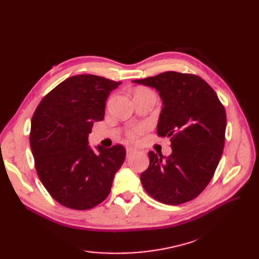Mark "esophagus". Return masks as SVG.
Instances as JSON below:
<instances>
[{
  "label": "esophagus",
  "mask_w": 259,
  "mask_h": 259,
  "mask_svg": "<svg viewBox=\"0 0 259 259\" xmlns=\"http://www.w3.org/2000/svg\"><path fill=\"white\" fill-rule=\"evenodd\" d=\"M134 152H136V149L132 148V147H127V148H126V153H127V156L132 155V154L134 153Z\"/></svg>",
  "instance_id": "esophagus-1"
}]
</instances>
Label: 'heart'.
<instances>
[{"instance_id": "heart-1", "label": "heart", "mask_w": 259, "mask_h": 259, "mask_svg": "<svg viewBox=\"0 0 259 259\" xmlns=\"http://www.w3.org/2000/svg\"><path fill=\"white\" fill-rule=\"evenodd\" d=\"M149 128H150V125L147 123H137L130 126L126 132H125V135L131 140H136L140 136L144 135Z\"/></svg>"}]
</instances>
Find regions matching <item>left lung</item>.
Returning <instances> with one entry per match:
<instances>
[{
	"instance_id": "1",
	"label": "left lung",
	"mask_w": 259,
	"mask_h": 259,
	"mask_svg": "<svg viewBox=\"0 0 259 259\" xmlns=\"http://www.w3.org/2000/svg\"><path fill=\"white\" fill-rule=\"evenodd\" d=\"M133 82L151 86L163 100L156 134L170 137L171 154L149 152L140 175L145 190L168 205L191 201L205 189L225 146L226 110L215 91L199 75L166 71Z\"/></svg>"
}]
</instances>
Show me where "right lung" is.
I'll use <instances>...</instances> for the list:
<instances>
[{
	"instance_id": "1",
	"label": "right lung",
	"mask_w": 259,
	"mask_h": 259,
	"mask_svg": "<svg viewBox=\"0 0 259 259\" xmlns=\"http://www.w3.org/2000/svg\"><path fill=\"white\" fill-rule=\"evenodd\" d=\"M122 82L79 74L45 95L31 120L30 147L38 178L52 198L72 209H90L110 193L116 170L125 160L122 145H88L94 122L105 117L109 94Z\"/></svg>"
}]
</instances>
